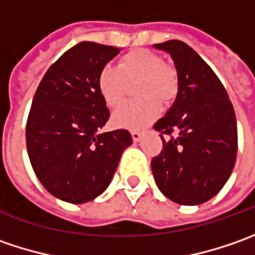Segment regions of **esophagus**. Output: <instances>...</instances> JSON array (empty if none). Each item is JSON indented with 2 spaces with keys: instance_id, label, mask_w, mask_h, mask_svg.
<instances>
[{
  "instance_id": "1",
  "label": "esophagus",
  "mask_w": 255,
  "mask_h": 255,
  "mask_svg": "<svg viewBox=\"0 0 255 255\" xmlns=\"http://www.w3.org/2000/svg\"><path fill=\"white\" fill-rule=\"evenodd\" d=\"M130 134H132L133 142H139V140H140V137H142V133L137 132V130H132Z\"/></svg>"
}]
</instances>
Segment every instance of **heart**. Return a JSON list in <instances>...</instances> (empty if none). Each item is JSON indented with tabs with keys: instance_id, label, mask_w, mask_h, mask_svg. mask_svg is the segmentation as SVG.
<instances>
[{
	"instance_id": "heart-1",
	"label": "heart",
	"mask_w": 255,
	"mask_h": 255,
	"mask_svg": "<svg viewBox=\"0 0 255 255\" xmlns=\"http://www.w3.org/2000/svg\"><path fill=\"white\" fill-rule=\"evenodd\" d=\"M142 99L129 101L113 113V123L123 129H142L159 118L160 102L169 103L177 92L176 71L164 64L163 58L149 49H133L119 59V65H103L96 86L109 108L122 103L129 82H134Z\"/></svg>"
}]
</instances>
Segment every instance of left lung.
Here are the masks:
<instances>
[{"label":"left lung","instance_id":"8db88e82","mask_svg":"<svg viewBox=\"0 0 255 255\" xmlns=\"http://www.w3.org/2000/svg\"><path fill=\"white\" fill-rule=\"evenodd\" d=\"M154 48L169 52L179 79L176 101L154 123L163 149L152 159L156 184L184 206L210 200L229 180L237 157L234 108L217 75L194 49L181 41Z\"/></svg>","mask_w":255,"mask_h":255}]
</instances>
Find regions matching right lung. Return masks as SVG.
I'll return each instance as SVG.
<instances>
[{
  "label": "right lung",
  "mask_w": 255,
  "mask_h": 255,
  "mask_svg": "<svg viewBox=\"0 0 255 255\" xmlns=\"http://www.w3.org/2000/svg\"><path fill=\"white\" fill-rule=\"evenodd\" d=\"M119 48L84 41L49 66L26 121V150L36 177L61 200L81 204L102 194L123 150L126 129L101 133L111 113L96 79Z\"/></svg>",
  "instance_id": "right-lung-1"
}]
</instances>
